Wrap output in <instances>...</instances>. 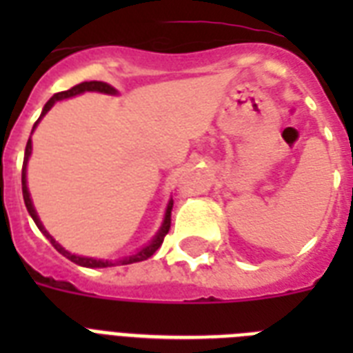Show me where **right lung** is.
Returning a JSON list of instances; mask_svg holds the SVG:
<instances>
[{"instance_id":"1","label":"right lung","mask_w":353,"mask_h":353,"mask_svg":"<svg viewBox=\"0 0 353 353\" xmlns=\"http://www.w3.org/2000/svg\"><path fill=\"white\" fill-rule=\"evenodd\" d=\"M84 91H99V93H108V95H115V93H117V91L113 90L110 84H106V82H97V80H91V82H82V84H77L74 88H71V90L60 91V93H54V95L49 99V102H47L46 106H43V112H41L40 119L43 117V115H46L49 110H51L52 104H54L57 101H62V99H69V97L79 95V93H84ZM40 119H38V121H40ZM38 121H36V124H38ZM36 124H34V126H36ZM30 150H32V144H30V139H29V141H27V146H25L23 168H21V190H23L25 207H27V210H29V214L32 216V220H34V223L38 225V229H40V231L47 236V240L51 241L52 247H54V249H57L60 254H63L65 258H69L71 262L79 263V265H84V268H110V265H115V263L110 262V260H97V258H85V256H77V254H71V252L65 251V249H63L60 243H57V241L52 240L51 234H47V231L43 229V225H41L40 218H38V214H36L34 207H32V201H30V198H29V190H27V179H25V172H27V161H29ZM172 207H174V201H170V203H168V207H166L165 221H163V227H161V231L157 232V236H155L154 240L150 241L146 247H143V249H141L139 252L132 254V256H126L124 260H119V263H121V265H126V263L143 262V260L150 258L155 251H157V249H159L161 243H163V240H165V236L168 234V231H170Z\"/></svg>"}]
</instances>
